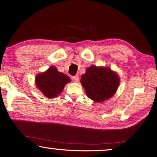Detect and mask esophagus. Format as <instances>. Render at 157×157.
I'll list each match as a JSON object with an SVG mask.
<instances>
[{
	"label": "esophagus",
	"mask_w": 157,
	"mask_h": 157,
	"mask_svg": "<svg viewBox=\"0 0 157 157\" xmlns=\"http://www.w3.org/2000/svg\"><path fill=\"white\" fill-rule=\"evenodd\" d=\"M72 80L73 82H78V81H79V76L78 75L76 76H72Z\"/></svg>",
	"instance_id": "1"
}]
</instances>
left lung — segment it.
Listing matches in <instances>:
<instances>
[{"label":"left lung","instance_id":"8db88e82","mask_svg":"<svg viewBox=\"0 0 157 157\" xmlns=\"http://www.w3.org/2000/svg\"><path fill=\"white\" fill-rule=\"evenodd\" d=\"M120 82L117 73L109 67L94 65L87 67L81 79L87 97L98 103L113 96Z\"/></svg>","mask_w":157,"mask_h":157}]
</instances>
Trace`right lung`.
Instances as JSON below:
<instances>
[{"instance_id": "obj_1", "label": "right lung", "mask_w": 157, "mask_h": 157, "mask_svg": "<svg viewBox=\"0 0 157 157\" xmlns=\"http://www.w3.org/2000/svg\"><path fill=\"white\" fill-rule=\"evenodd\" d=\"M70 78L65 74L59 72L57 67H50L45 72L35 76V82L37 89L48 98L57 97L62 92Z\"/></svg>"}]
</instances>
